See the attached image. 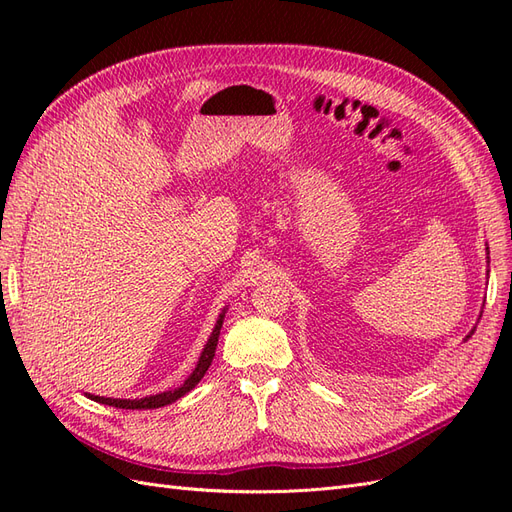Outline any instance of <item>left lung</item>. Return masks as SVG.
<instances>
[{"mask_svg":"<svg viewBox=\"0 0 512 512\" xmlns=\"http://www.w3.org/2000/svg\"><path fill=\"white\" fill-rule=\"evenodd\" d=\"M487 254H489V247H487ZM487 265H489V256H487ZM487 275H489V271H487ZM474 331H476V327H474V329H472V331L466 335V339H470V337L474 335Z\"/></svg>","mask_w":512,"mask_h":512,"instance_id":"8db88e82","label":"left lung"}]
</instances>
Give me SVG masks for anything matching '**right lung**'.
I'll list each match as a JSON object with an SVG mask.
<instances>
[{
    "label": "right lung",
    "instance_id": "1",
    "mask_svg": "<svg viewBox=\"0 0 512 512\" xmlns=\"http://www.w3.org/2000/svg\"><path fill=\"white\" fill-rule=\"evenodd\" d=\"M226 309L228 307H224L222 314L218 316V322H215V327H213V331H211V335L207 339V344H205L203 352H200V359H198L194 371H192L188 378H185V382L181 386H177V389H170V391L156 393V395H149V397H141V399H113V397H100V395H91V393H85V395L89 399L98 401V404L113 406V408H123V410H153V408H162V406L173 404V401H177L185 393H190L194 386L200 380H203V376L207 374V369H209L213 356H215V348H218V337H220V331H222Z\"/></svg>",
    "mask_w": 512,
    "mask_h": 512
}]
</instances>
